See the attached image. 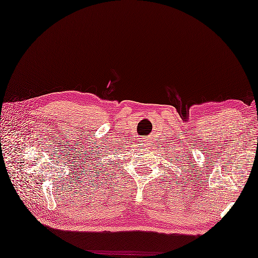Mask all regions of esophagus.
I'll return each instance as SVG.
<instances>
[{"label":"esophagus","mask_w":258,"mask_h":258,"mask_svg":"<svg viewBox=\"0 0 258 258\" xmlns=\"http://www.w3.org/2000/svg\"><path fill=\"white\" fill-rule=\"evenodd\" d=\"M145 144H146V145H148V144H149V143H148V142H145Z\"/></svg>","instance_id":"1"}]
</instances>
